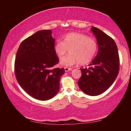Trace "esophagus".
I'll return each mask as SVG.
<instances>
[{
    "label": "esophagus",
    "instance_id": "1",
    "mask_svg": "<svg viewBox=\"0 0 131 131\" xmlns=\"http://www.w3.org/2000/svg\"><path fill=\"white\" fill-rule=\"evenodd\" d=\"M64 69H65V72H69V71H70L72 70V68H67V67H65L64 68Z\"/></svg>",
    "mask_w": 131,
    "mask_h": 131
}]
</instances>
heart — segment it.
Segmentation results:
<instances>
[{"mask_svg": "<svg viewBox=\"0 0 131 131\" xmlns=\"http://www.w3.org/2000/svg\"><path fill=\"white\" fill-rule=\"evenodd\" d=\"M97 48V43L94 39L75 32L66 35L62 41L58 42L54 47L55 53L60 59L69 51L70 55L63 58L60 62L61 65L68 67L90 63L96 54Z\"/></svg>", "mask_w": 131, "mask_h": 131, "instance_id": "b5f03b06", "label": "heart"}]
</instances>
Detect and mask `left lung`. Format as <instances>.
I'll list each match as a JSON object with an SVG mask.
<instances>
[{"label":"left lung","mask_w":131,"mask_h":131,"mask_svg":"<svg viewBox=\"0 0 131 131\" xmlns=\"http://www.w3.org/2000/svg\"><path fill=\"white\" fill-rule=\"evenodd\" d=\"M96 37L98 51L90 63V68L80 69L79 88L85 94L97 96L106 91L114 83L119 72V59L116 43L99 29L92 26Z\"/></svg>","instance_id":"1"}]
</instances>
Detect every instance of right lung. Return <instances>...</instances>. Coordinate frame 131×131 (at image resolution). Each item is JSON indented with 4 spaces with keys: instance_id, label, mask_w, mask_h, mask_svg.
<instances>
[{
    "instance_id": "obj_1",
    "label": "right lung",
    "mask_w": 131,
    "mask_h": 131,
    "mask_svg": "<svg viewBox=\"0 0 131 131\" xmlns=\"http://www.w3.org/2000/svg\"><path fill=\"white\" fill-rule=\"evenodd\" d=\"M51 30H42L24 40L18 49L15 74L18 83L35 99L47 101L59 90L64 68H55L59 58L54 50L55 40Z\"/></svg>"
}]
</instances>
